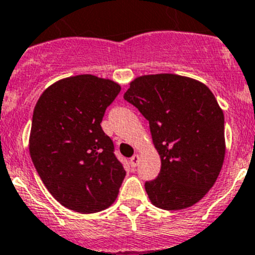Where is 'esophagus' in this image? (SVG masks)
I'll use <instances>...</instances> for the list:
<instances>
[{"instance_id": "esophagus-1", "label": "esophagus", "mask_w": 255, "mask_h": 255, "mask_svg": "<svg viewBox=\"0 0 255 255\" xmlns=\"http://www.w3.org/2000/svg\"><path fill=\"white\" fill-rule=\"evenodd\" d=\"M138 163H139V155H138V154H134V155L130 158V165H132L133 168H135V166L138 165Z\"/></svg>"}]
</instances>
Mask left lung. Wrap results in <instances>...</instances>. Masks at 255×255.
<instances>
[{
  "instance_id": "1",
  "label": "left lung",
  "mask_w": 255,
  "mask_h": 255,
  "mask_svg": "<svg viewBox=\"0 0 255 255\" xmlns=\"http://www.w3.org/2000/svg\"><path fill=\"white\" fill-rule=\"evenodd\" d=\"M123 99L150 127L161 159L159 175L145 181L151 204L168 211L192 206L217 180L225 159V117L206 85L173 74L130 82Z\"/></svg>"
}]
</instances>
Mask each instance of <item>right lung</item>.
Returning a JSON list of instances; mask_svg holds the SVG:
<instances>
[{"label":"right lung","mask_w":255,"mask_h":255,"mask_svg":"<svg viewBox=\"0 0 255 255\" xmlns=\"http://www.w3.org/2000/svg\"><path fill=\"white\" fill-rule=\"evenodd\" d=\"M120 91L111 80L71 76L49 86L34 107L30 158L54 199L75 212L111 206L126 176L101 127Z\"/></svg>","instance_id":"add662e5"}]
</instances>
